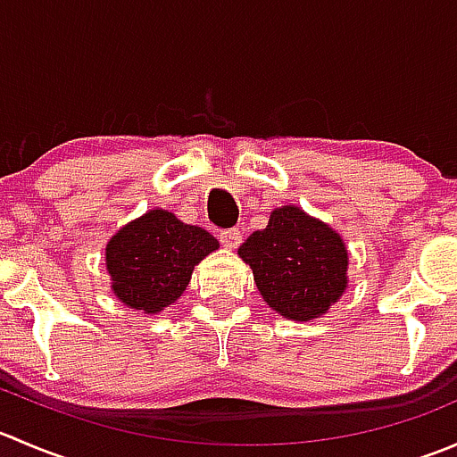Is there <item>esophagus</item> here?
Masks as SVG:
<instances>
[{
	"instance_id": "esophagus-1",
	"label": "esophagus",
	"mask_w": 457,
	"mask_h": 457,
	"mask_svg": "<svg viewBox=\"0 0 457 457\" xmlns=\"http://www.w3.org/2000/svg\"><path fill=\"white\" fill-rule=\"evenodd\" d=\"M220 243H223L225 250H237L243 243V234L238 229H228V232H220Z\"/></svg>"
}]
</instances>
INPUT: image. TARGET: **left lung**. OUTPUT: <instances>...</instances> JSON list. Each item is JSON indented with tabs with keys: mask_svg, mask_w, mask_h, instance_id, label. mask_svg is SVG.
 Instances as JSON below:
<instances>
[{
	"mask_svg": "<svg viewBox=\"0 0 457 457\" xmlns=\"http://www.w3.org/2000/svg\"><path fill=\"white\" fill-rule=\"evenodd\" d=\"M238 256L250 265L262 301L287 320L322 318L347 289L349 252L343 237L296 205L271 210Z\"/></svg>",
	"mask_w": 457,
	"mask_h": 457,
	"instance_id": "left-lung-1",
	"label": "left lung"
}]
</instances>
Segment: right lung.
Segmentation results:
<instances>
[{"label":"right lung","mask_w":457,"mask_h":457,"mask_svg":"<svg viewBox=\"0 0 457 457\" xmlns=\"http://www.w3.org/2000/svg\"><path fill=\"white\" fill-rule=\"evenodd\" d=\"M219 241L207 229L154 207L114 232L105 245L110 289L130 310L152 316L172 305L190 285L192 271Z\"/></svg>","instance_id":"1"}]
</instances>
